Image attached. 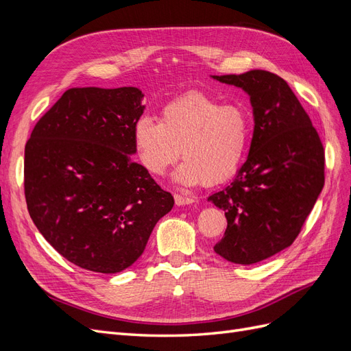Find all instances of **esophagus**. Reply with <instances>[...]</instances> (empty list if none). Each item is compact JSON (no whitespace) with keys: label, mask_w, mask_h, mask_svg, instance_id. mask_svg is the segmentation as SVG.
<instances>
[{"label":"esophagus","mask_w":351,"mask_h":351,"mask_svg":"<svg viewBox=\"0 0 351 351\" xmlns=\"http://www.w3.org/2000/svg\"><path fill=\"white\" fill-rule=\"evenodd\" d=\"M174 199H176V204L178 205V206H183V205H190V204H193V199L192 197H189V196H183V195H178V193H176L174 195Z\"/></svg>","instance_id":"34e87169"}]
</instances>
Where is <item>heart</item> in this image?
<instances>
[{"label":"heart","instance_id":"1","mask_svg":"<svg viewBox=\"0 0 351 351\" xmlns=\"http://www.w3.org/2000/svg\"><path fill=\"white\" fill-rule=\"evenodd\" d=\"M250 114L241 104H219L190 92L165 104L158 123L143 115L134 123L133 143L147 173L164 176L180 156L178 183L193 186L226 182L237 171L250 137Z\"/></svg>","mask_w":351,"mask_h":351}]
</instances>
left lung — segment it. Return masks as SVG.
<instances>
[{
  "label": "left lung",
  "mask_w": 351,
  "mask_h": 351,
  "mask_svg": "<svg viewBox=\"0 0 351 351\" xmlns=\"http://www.w3.org/2000/svg\"><path fill=\"white\" fill-rule=\"evenodd\" d=\"M250 97L254 129L246 162L232 183L208 197L226 210L214 250L252 265L289 247L325 183V152L309 115L284 79L265 70L212 76Z\"/></svg>",
  "instance_id": "8db88e82"
}]
</instances>
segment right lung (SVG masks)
Returning a JSON list of instances; mask_svg holds the SVG:
<instances>
[{"label": "right lung", "mask_w": 351, "mask_h": 351, "mask_svg": "<svg viewBox=\"0 0 351 351\" xmlns=\"http://www.w3.org/2000/svg\"><path fill=\"white\" fill-rule=\"evenodd\" d=\"M142 99L132 86L69 89L26 143L29 215L51 246L83 269L129 268L174 206L171 193L130 156Z\"/></svg>", "instance_id": "obj_1"}]
</instances>
